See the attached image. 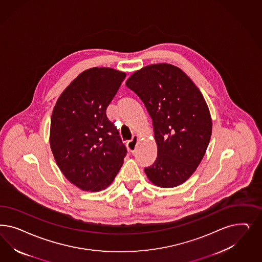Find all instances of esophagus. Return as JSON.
Segmentation results:
<instances>
[{
    "label": "esophagus",
    "mask_w": 262,
    "mask_h": 262,
    "mask_svg": "<svg viewBox=\"0 0 262 262\" xmlns=\"http://www.w3.org/2000/svg\"><path fill=\"white\" fill-rule=\"evenodd\" d=\"M138 141H139V136H133V139L131 141H129L126 144L127 148L131 152L135 151L136 148H137V144H138Z\"/></svg>",
    "instance_id": "1"
}]
</instances>
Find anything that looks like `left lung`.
<instances>
[{
  "label": "left lung",
  "instance_id": "1",
  "mask_svg": "<svg viewBox=\"0 0 262 262\" xmlns=\"http://www.w3.org/2000/svg\"><path fill=\"white\" fill-rule=\"evenodd\" d=\"M126 85L141 98L153 122L157 158L144 168L154 185L184 183L203 160L212 119L203 93L178 67L149 64L135 71Z\"/></svg>",
  "mask_w": 262,
  "mask_h": 262
}]
</instances>
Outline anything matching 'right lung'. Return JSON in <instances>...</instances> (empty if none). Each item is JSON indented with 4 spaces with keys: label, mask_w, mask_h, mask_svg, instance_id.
<instances>
[{
    "label": "right lung",
    "mask_w": 262,
    "mask_h": 262,
    "mask_svg": "<svg viewBox=\"0 0 262 262\" xmlns=\"http://www.w3.org/2000/svg\"><path fill=\"white\" fill-rule=\"evenodd\" d=\"M125 72L93 68L59 95L51 117L50 146L60 171L83 191L99 192L114 181L126 156L106 109Z\"/></svg>",
    "instance_id": "obj_1"
}]
</instances>
